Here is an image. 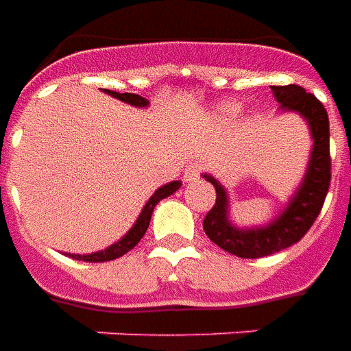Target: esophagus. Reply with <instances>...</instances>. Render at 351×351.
Wrapping results in <instances>:
<instances>
[{
  "label": "esophagus",
  "instance_id": "34e87169",
  "mask_svg": "<svg viewBox=\"0 0 351 351\" xmlns=\"http://www.w3.org/2000/svg\"><path fill=\"white\" fill-rule=\"evenodd\" d=\"M201 173H203V167L199 163H191V165L184 169V180L186 182H193V180H197L199 176H201Z\"/></svg>",
  "mask_w": 351,
  "mask_h": 351
}]
</instances>
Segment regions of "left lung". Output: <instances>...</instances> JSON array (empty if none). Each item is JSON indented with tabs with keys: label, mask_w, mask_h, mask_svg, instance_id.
Returning a JSON list of instances; mask_svg holds the SVG:
<instances>
[{
	"label": "left lung",
	"mask_w": 351,
	"mask_h": 351,
	"mask_svg": "<svg viewBox=\"0 0 351 351\" xmlns=\"http://www.w3.org/2000/svg\"><path fill=\"white\" fill-rule=\"evenodd\" d=\"M271 90L282 110L299 112L308 122L314 138L306 175L286 210L265 228H235L228 218V193L216 178L205 175L216 190V203L203 220L206 237L214 244H218L221 250L244 259L265 258L299 243L316 221L331 182L329 116L322 101L297 84L271 86Z\"/></svg>",
	"instance_id": "left-lung-1"
}]
</instances>
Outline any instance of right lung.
I'll return each mask as SVG.
<instances>
[{
	"mask_svg": "<svg viewBox=\"0 0 351 351\" xmlns=\"http://www.w3.org/2000/svg\"><path fill=\"white\" fill-rule=\"evenodd\" d=\"M108 95H112L116 99L125 101V103H130V105H135V107H146L148 105V101L145 97H141L137 93H118L112 92V90H105ZM180 188V182H169L165 186H161L160 190L154 191V195L148 199V203L143 208V213L135 221V226L128 231V235L122 237L120 241L112 246H108L107 250H101V252H93V254H86V256H79V254H69L71 258L75 259H82V261H90V263H101V261H112V259L122 258L123 254H128L131 248H135L138 244V241L145 237L146 229L150 226V218H152L154 213V206L160 203L161 199L169 197V195H173L176 190Z\"/></svg>",
	"mask_w": 351,
	"mask_h": 351,
	"instance_id": "add662e5",
	"label": "right lung"
}]
</instances>
